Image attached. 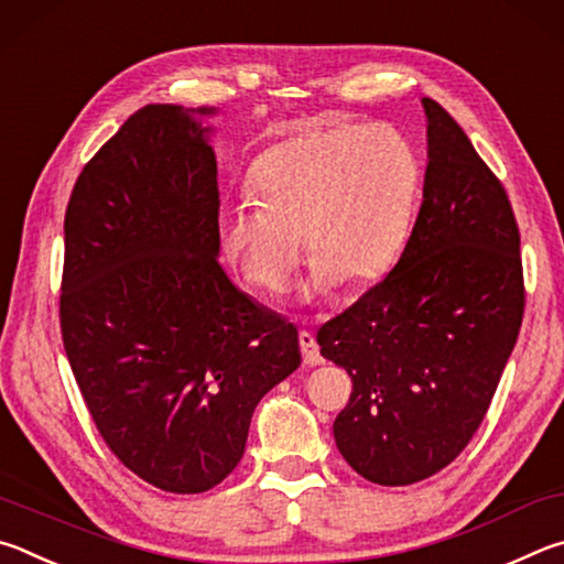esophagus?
<instances>
[{"label":"esophagus","mask_w":564,"mask_h":564,"mask_svg":"<svg viewBox=\"0 0 564 564\" xmlns=\"http://www.w3.org/2000/svg\"><path fill=\"white\" fill-rule=\"evenodd\" d=\"M300 347H302V357L307 367H319V364L324 361L319 344H317V339H314L312 332H300Z\"/></svg>","instance_id":"34e87169"}]
</instances>
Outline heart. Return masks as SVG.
I'll list each match as a JSON object with an SVG mask.
<instances>
[{"mask_svg":"<svg viewBox=\"0 0 564 564\" xmlns=\"http://www.w3.org/2000/svg\"><path fill=\"white\" fill-rule=\"evenodd\" d=\"M254 200L217 213L223 252L252 288L280 292L314 257L302 297L387 274L406 247L421 195V158L397 126L314 128L267 151L252 171Z\"/></svg>","mask_w":564,"mask_h":564,"instance_id":"1","label":"heart"}]
</instances>
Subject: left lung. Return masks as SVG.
<instances>
[{"label":"left lung","instance_id":"left-lung-1","mask_svg":"<svg viewBox=\"0 0 564 564\" xmlns=\"http://www.w3.org/2000/svg\"><path fill=\"white\" fill-rule=\"evenodd\" d=\"M423 203L399 264L317 334L354 391L334 421L349 466L411 486L468 446L522 324L520 232L506 191L433 98Z\"/></svg>","mask_w":564,"mask_h":564}]
</instances>
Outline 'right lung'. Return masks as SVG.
Wrapping results in <instances>:
<instances>
[{
	"label": "right lung",
	"instance_id": "right-lung-1",
	"mask_svg": "<svg viewBox=\"0 0 564 564\" xmlns=\"http://www.w3.org/2000/svg\"><path fill=\"white\" fill-rule=\"evenodd\" d=\"M217 108L151 104L78 175L62 334L98 433L128 470L205 492L240 463L254 406L300 367L297 327L217 262Z\"/></svg>",
	"mask_w": 564,
	"mask_h": 564
}]
</instances>
